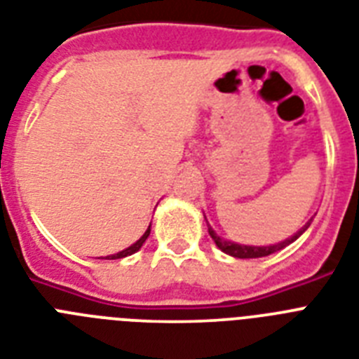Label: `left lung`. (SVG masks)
Returning <instances> with one entry per match:
<instances>
[{
    "label": "left lung",
    "mask_w": 359,
    "mask_h": 359,
    "mask_svg": "<svg viewBox=\"0 0 359 359\" xmlns=\"http://www.w3.org/2000/svg\"><path fill=\"white\" fill-rule=\"evenodd\" d=\"M208 222V221H206ZM310 222H312V219H310L309 222H306L303 228H301L297 233H294V236L290 237V239L283 241V243H277V245H270V246H246V245H237V243H231V241H224L222 237H219L213 231V228L210 224H208V231H210V236H212V239L215 241L217 248L222 250L224 254L231 255V257H237V259H255V257H266V255L273 254V252H279V250H283L285 246H288L290 243H294V241L297 239L299 236H303V231L306 230L310 226Z\"/></svg>",
    "instance_id": "obj_1"
}]
</instances>
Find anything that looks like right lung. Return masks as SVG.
Wrapping results in <instances>:
<instances>
[{"instance_id": "1", "label": "right lung", "mask_w": 359, "mask_h": 359, "mask_svg": "<svg viewBox=\"0 0 359 359\" xmlns=\"http://www.w3.org/2000/svg\"><path fill=\"white\" fill-rule=\"evenodd\" d=\"M149 231H151V224H149V228H147V230H146V233H144V236L140 237V239H138L137 243H135V245H131V246H129V248L122 250V252H118V254L107 255V257H105V259H122V257H128V255L135 254V252H138V250L142 248L144 243H146L147 237H149Z\"/></svg>"}]
</instances>
